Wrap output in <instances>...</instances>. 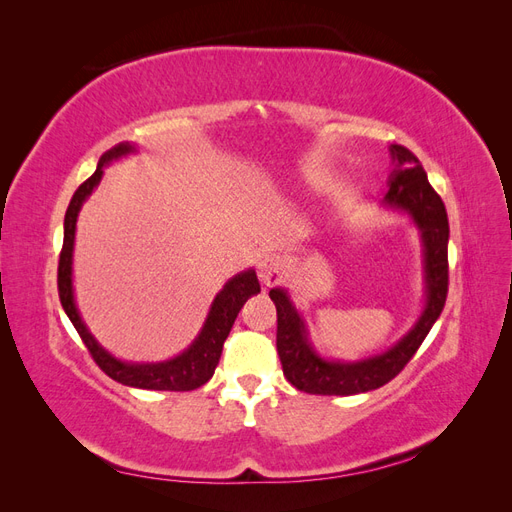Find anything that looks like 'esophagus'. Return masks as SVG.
<instances>
[{"label":"esophagus","instance_id":"1","mask_svg":"<svg viewBox=\"0 0 512 512\" xmlns=\"http://www.w3.org/2000/svg\"><path fill=\"white\" fill-rule=\"evenodd\" d=\"M284 275V262L280 256L265 254L258 260V277L265 286H273L282 280Z\"/></svg>","mask_w":512,"mask_h":512}]
</instances>
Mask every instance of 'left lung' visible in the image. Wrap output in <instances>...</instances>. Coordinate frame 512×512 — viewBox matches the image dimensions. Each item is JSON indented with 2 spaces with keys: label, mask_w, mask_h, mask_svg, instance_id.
Instances as JSON below:
<instances>
[{
  "label": "left lung",
  "mask_w": 512,
  "mask_h": 512,
  "mask_svg": "<svg viewBox=\"0 0 512 512\" xmlns=\"http://www.w3.org/2000/svg\"><path fill=\"white\" fill-rule=\"evenodd\" d=\"M393 173L382 205L406 213L421 232L425 307L414 327L386 352L359 361L324 359L309 342V333L288 290L271 288L277 309V354L286 380L312 395H356L391 382L423 344L442 314L448 292V218L442 198L429 185L423 164L401 145H391Z\"/></svg>",
  "instance_id": "1"
}]
</instances>
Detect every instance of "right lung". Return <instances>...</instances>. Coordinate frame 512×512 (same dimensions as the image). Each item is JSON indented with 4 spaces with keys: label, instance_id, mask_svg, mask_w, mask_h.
<instances>
[{
    "label": "right lung",
    "instance_id": "add662e5",
    "mask_svg": "<svg viewBox=\"0 0 512 512\" xmlns=\"http://www.w3.org/2000/svg\"><path fill=\"white\" fill-rule=\"evenodd\" d=\"M136 147L132 143H119L113 149H108L98 162L96 173L91 175L85 183L79 185L74 192L66 220H64V247L59 254V269H57V288H59V301L64 312L68 314L74 329L79 331L83 344L94 356L98 367L104 371L108 378H113L134 389H147V391H194L198 386L211 380L215 367L220 363L222 348L226 337L235 324L237 314L241 312L243 303L260 292V284L254 269H247L237 273L235 277L224 284V288L215 294V299L209 307V314L205 318L203 329L196 335L194 342L185 348L181 354L173 356L168 361L160 363H132L121 361L108 350H104L98 339L89 333L87 324L83 322L79 307L74 301V288H72V254H74V235H76V220H79V211L83 207L89 194L98 188L102 181L104 166L113 160H119L128 153H134Z\"/></svg>",
    "mask_w": 512,
    "mask_h": 512
}]
</instances>
